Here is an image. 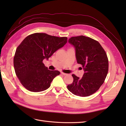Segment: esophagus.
<instances>
[{"mask_svg": "<svg viewBox=\"0 0 126 126\" xmlns=\"http://www.w3.org/2000/svg\"><path fill=\"white\" fill-rule=\"evenodd\" d=\"M61 74H62L63 75V76H66V75H67V74H66V73H64V72H61Z\"/></svg>", "mask_w": 126, "mask_h": 126, "instance_id": "1", "label": "esophagus"}]
</instances>
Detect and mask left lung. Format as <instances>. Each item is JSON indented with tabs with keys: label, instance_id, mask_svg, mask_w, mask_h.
<instances>
[{
	"label": "left lung",
	"instance_id": "left-lung-1",
	"mask_svg": "<svg viewBox=\"0 0 126 126\" xmlns=\"http://www.w3.org/2000/svg\"><path fill=\"white\" fill-rule=\"evenodd\" d=\"M74 46L77 63L85 72L81 78L72 75L74 81L67 88L75 95L87 97L96 93L104 82L108 71V59L99 42L84 36L72 37L68 40Z\"/></svg>",
	"mask_w": 126,
	"mask_h": 126
}]
</instances>
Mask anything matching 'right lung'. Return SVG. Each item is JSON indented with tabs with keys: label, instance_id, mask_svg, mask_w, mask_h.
Returning <instances> with one entry per match:
<instances>
[{
	"label": "right lung",
	"instance_id": "right-lung-1",
	"mask_svg": "<svg viewBox=\"0 0 126 126\" xmlns=\"http://www.w3.org/2000/svg\"><path fill=\"white\" fill-rule=\"evenodd\" d=\"M67 42L66 37H58L45 33L28 36L18 46L14 58L15 73L25 88L32 92L47 89L58 70H49L43 63L48 59Z\"/></svg>",
	"mask_w": 126,
	"mask_h": 126
}]
</instances>
